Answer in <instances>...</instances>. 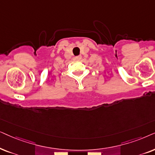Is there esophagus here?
I'll return each instance as SVG.
<instances>
[{"mask_svg": "<svg viewBox=\"0 0 155 155\" xmlns=\"http://www.w3.org/2000/svg\"><path fill=\"white\" fill-rule=\"evenodd\" d=\"M81 59V56H78V57H76V60H78V61L80 60Z\"/></svg>", "mask_w": 155, "mask_h": 155, "instance_id": "34e87169", "label": "esophagus"}]
</instances>
